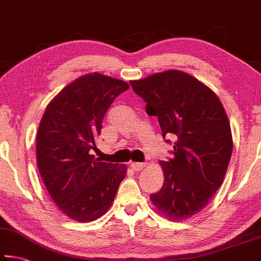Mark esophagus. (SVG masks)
I'll return each instance as SVG.
<instances>
[{
	"instance_id": "esophagus-1",
	"label": "esophagus",
	"mask_w": 261,
	"mask_h": 261,
	"mask_svg": "<svg viewBox=\"0 0 261 261\" xmlns=\"http://www.w3.org/2000/svg\"><path fill=\"white\" fill-rule=\"evenodd\" d=\"M131 168L134 170H136V171H138V170H141L143 169V168H145V163H140V162H131Z\"/></svg>"
}]
</instances>
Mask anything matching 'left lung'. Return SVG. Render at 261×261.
<instances>
[{"instance_id": "8db88e82", "label": "left lung", "mask_w": 261, "mask_h": 261, "mask_svg": "<svg viewBox=\"0 0 261 261\" xmlns=\"http://www.w3.org/2000/svg\"><path fill=\"white\" fill-rule=\"evenodd\" d=\"M130 84L147 115L158 117L163 138L175 140L173 158L160 161L165 183L149 199L166 218L188 219L208 204L226 176L232 152L227 114L211 88L178 70Z\"/></svg>"}]
</instances>
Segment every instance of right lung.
<instances>
[{
	"mask_svg": "<svg viewBox=\"0 0 261 261\" xmlns=\"http://www.w3.org/2000/svg\"><path fill=\"white\" fill-rule=\"evenodd\" d=\"M129 88L125 82L88 73L65 86L39 124L37 163L62 213L79 222L102 216L125 177V165L94 158L95 143L110 105Z\"/></svg>",
	"mask_w": 261,
	"mask_h": 261,
	"instance_id": "1",
	"label": "right lung"
}]
</instances>
